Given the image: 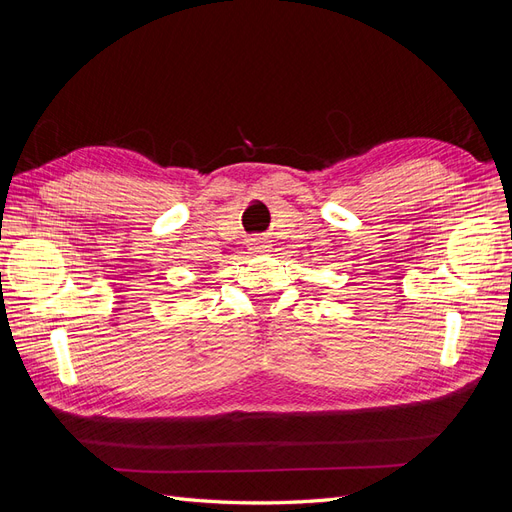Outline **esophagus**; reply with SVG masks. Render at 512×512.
Instances as JSON below:
<instances>
[{
    "label": "esophagus",
    "mask_w": 512,
    "mask_h": 512,
    "mask_svg": "<svg viewBox=\"0 0 512 512\" xmlns=\"http://www.w3.org/2000/svg\"><path fill=\"white\" fill-rule=\"evenodd\" d=\"M250 252H254V254H262V252H267V247H269V241L267 239H260V237H256V239H250Z\"/></svg>",
    "instance_id": "34e87169"
}]
</instances>
